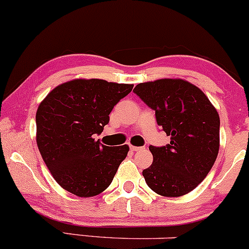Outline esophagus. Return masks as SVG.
I'll return each mask as SVG.
<instances>
[{"mask_svg": "<svg viewBox=\"0 0 249 249\" xmlns=\"http://www.w3.org/2000/svg\"><path fill=\"white\" fill-rule=\"evenodd\" d=\"M142 149H144V147H135L130 144V150H133V152H139V150H142Z\"/></svg>", "mask_w": 249, "mask_h": 249, "instance_id": "obj_1", "label": "esophagus"}]
</instances>
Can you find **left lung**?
<instances>
[{
  "label": "left lung",
  "mask_w": 249,
  "mask_h": 249,
  "mask_svg": "<svg viewBox=\"0 0 249 249\" xmlns=\"http://www.w3.org/2000/svg\"><path fill=\"white\" fill-rule=\"evenodd\" d=\"M135 93L156 122L170 136L166 146H149L153 163L142 172L152 191L162 196H181L207 177L220 147V117L196 86L180 79L140 83Z\"/></svg>",
  "instance_id": "8db88e82"
}]
</instances>
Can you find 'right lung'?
Wrapping results in <instances>:
<instances>
[{"label":"right lung","mask_w":249,"mask_h":249,"mask_svg":"<svg viewBox=\"0 0 249 249\" xmlns=\"http://www.w3.org/2000/svg\"><path fill=\"white\" fill-rule=\"evenodd\" d=\"M133 85L72 80L53 89L36 111V142L44 163L66 191L89 197L107 189L129 147L95 141L114 106Z\"/></svg>","instance_id":"obj_1"}]
</instances>
